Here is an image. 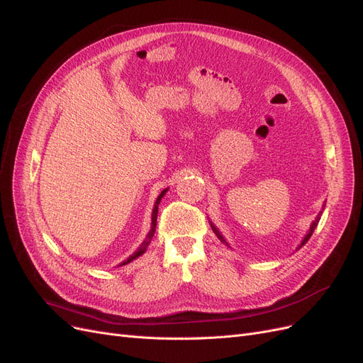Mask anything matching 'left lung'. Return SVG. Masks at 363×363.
Listing matches in <instances>:
<instances>
[{"label": "left lung", "instance_id": "left-lung-1", "mask_svg": "<svg viewBox=\"0 0 363 363\" xmlns=\"http://www.w3.org/2000/svg\"><path fill=\"white\" fill-rule=\"evenodd\" d=\"M320 215H321V213H320ZM320 215H318V216H316V219H315V221L312 223V225H311V230H309V233H307V235H306V238L303 239V242H301V245H300L298 248H301V247H303V245H304V244L307 242V240H309V239H311V236H312V233L315 232V228H316L318 223H320ZM212 230H213V233H215V235L218 236V239H221V242H224L225 245H228V244L225 242V239H224V238L221 236V233H219V232H218V230H216V227H215L213 224H212Z\"/></svg>", "mask_w": 363, "mask_h": 363}]
</instances>
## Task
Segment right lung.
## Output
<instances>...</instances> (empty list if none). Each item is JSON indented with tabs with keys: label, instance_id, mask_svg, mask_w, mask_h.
Segmentation results:
<instances>
[{
	"label": "right lung",
	"instance_id": "1",
	"mask_svg": "<svg viewBox=\"0 0 363 363\" xmlns=\"http://www.w3.org/2000/svg\"><path fill=\"white\" fill-rule=\"evenodd\" d=\"M164 192H167V189L162 191V194L157 196L156 204H155V208H152V215H151V230H150V233H148L147 239L144 240V242H142V245L138 248V251L135 252V255L131 256V257H128V259H127V262H124V263H128V262H131L133 259L139 257V256L142 255V252H144V251L147 250L148 244L151 242V239H152V236H155V232H156V223H157V208H159V203H160V200H162V196L164 195ZM124 263H123V265H124Z\"/></svg>",
	"mask_w": 363,
	"mask_h": 363
}]
</instances>
